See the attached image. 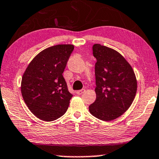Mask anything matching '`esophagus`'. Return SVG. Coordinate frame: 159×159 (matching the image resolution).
<instances>
[{
  "instance_id": "34e87169",
  "label": "esophagus",
  "mask_w": 159,
  "mask_h": 159,
  "mask_svg": "<svg viewBox=\"0 0 159 159\" xmlns=\"http://www.w3.org/2000/svg\"><path fill=\"white\" fill-rule=\"evenodd\" d=\"M84 92H85V89H81V90H78V91H76V94L78 95H82V94H83L84 93Z\"/></svg>"
}]
</instances>
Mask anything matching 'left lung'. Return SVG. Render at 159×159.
Listing matches in <instances>:
<instances>
[{
	"mask_svg": "<svg viewBox=\"0 0 159 159\" xmlns=\"http://www.w3.org/2000/svg\"><path fill=\"white\" fill-rule=\"evenodd\" d=\"M95 75L96 99L89 112L102 121H112L131 106L137 91V80L130 64L118 52L95 43Z\"/></svg>",
	"mask_w": 159,
	"mask_h": 159,
	"instance_id": "1",
	"label": "left lung"
}]
</instances>
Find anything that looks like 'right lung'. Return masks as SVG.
Segmentation results:
<instances>
[{
    "instance_id": "1",
    "label": "right lung",
    "mask_w": 159,
    "mask_h": 159,
    "mask_svg": "<svg viewBox=\"0 0 159 159\" xmlns=\"http://www.w3.org/2000/svg\"><path fill=\"white\" fill-rule=\"evenodd\" d=\"M73 49L72 44L43 49L32 59L23 75V98L29 110L41 120L54 121L67 110L72 95L62 74Z\"/></svg>"
}]
</instances>
